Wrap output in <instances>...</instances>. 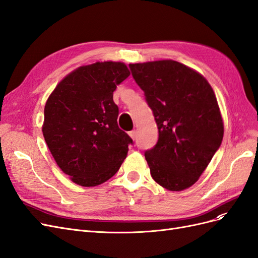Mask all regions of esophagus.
<instances>
[{
	"label": "esophagus",
	"instance_id": "esophagus-1",
	"mask_svg": "<svg viewBox=\"0 0 258 258\" xmlns=\"http://www.w3.org/2000/svg\"><path fill=\"white\" fill-rule=\"evenodd\" d=\"M129 136H130V138H131L132 140H135L136 137H137V131H136V130L130 131V132H129Z\"/></svg>",
	"mask_w": 258,
	"mask_h": 258
}]
</instances>
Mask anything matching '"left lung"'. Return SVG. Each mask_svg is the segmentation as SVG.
I'll return each instance as SVG.
<instances>
[{
  "mask_svg": "<svg viewBox=\"0 0 258 258\" xmlns=\"http://www.w3.org/2000/svg\"><path fill=\"white\" fill-rule=\"evenodd\" d=\"M158 127L145 151L152 177L181 191L198 181L220 148L224 124L214 91L204 76L177 61L129 64Z\"/></svg>",
  "mask_w": 258,
  "mask_h": 258,
  "instance_id": "obj_1",
  "label": "left lung"
}]
</instances>
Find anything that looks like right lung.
Here are the masks:
<instances>
[{
	"mask_svg": "<svg viewBox=\"0 0 258 258\" xmlns=\"http://www.w3.org/2000/svg\"><path fill=\"white\" fill-rule=\"evenodd\" d=\"M130 75L122 62H96L70 73L44 108L43 136L59 168L85 187L106 182L127 157L132 139L117 123V85Z\"/></svg>",
	"mask_w": 258,
	"mask_h": 258,
	"instance_id": "right-lung-1",
	"label": "right lung"
}]
</instances>
